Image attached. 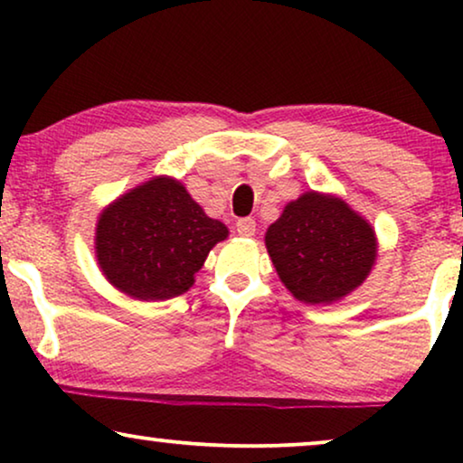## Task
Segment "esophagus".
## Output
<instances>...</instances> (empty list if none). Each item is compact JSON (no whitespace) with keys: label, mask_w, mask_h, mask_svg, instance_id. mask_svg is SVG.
Here are the masks:
<instances>
[{"label":"esophagus","mask_w":463,"mask_h":463,"mask_svg":"<svg viewBox=\"0 0 463 463\" xmlns=\"http://www.w3.org/2000/svg\"><path fill=\"white\" fill-rule=\"evenodd\" d=\"M236 232L242 238H252V236H255V232H257L255 219H250V217L249 219H240L236 223Z\"/></svg>","instance_id":"obj_1"}]
</instances>
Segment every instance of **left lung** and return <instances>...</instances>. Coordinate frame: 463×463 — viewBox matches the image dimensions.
I'll list each match as a JSON object with an SVG mask.
<instances>
[{"mask_svg": "<svg viewBox=\"0 0 463 463\" xmlns=\"http://www.w3.org/2000/svg\"><path fill=\"white\" fill-rule=\"evenodd\" d=\"M265 249L284 287L307 306L354 293L377 261V233L335 194L306 192L265 232Z\"/></svg>", "mask_w": 463, "mask_h": 463, "instance_id": "left-lung-1", "label": "left lung"}]
</instances>
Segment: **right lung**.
Wrapping results in <instances>:
<instances>
[{"mask_svg":"<svg viewBox=\"0 0 463 463\" xmlns=\"http://www.w3.org/2000/svg\"><path fill=\"white\" fill-rule=\"evenodd\" d=\"M230 230L202 211L181 181L154 176L100 211L94 255L107 282L138 301L187 293Z\"/></svg>","mask_w":463,"mask_h":463,"instance_id":"obj_1","label":"right lung"}]
</instances>
